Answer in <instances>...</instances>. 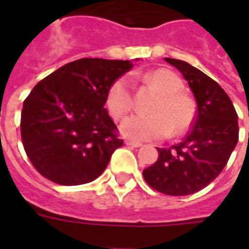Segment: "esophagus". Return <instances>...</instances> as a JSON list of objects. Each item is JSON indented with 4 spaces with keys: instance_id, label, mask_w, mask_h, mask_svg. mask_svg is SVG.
Returning <instances> with one entry per match:
<instances>
[{
    "instance_id": "obj_1",
    "label": "esophagus",
    "mask_w": 249,
    "mask_h": 249,
    "mask_svg": "<svg viewBox=\"0 0 249 249\" xmlns=\"http://www.w3.org/2000/svg\"><path fill=\"white\" fill-rule=\"evenodd\" d=\"M125 144H126V146H130V147H141V146H142V143H141V142H137V141H130V140L125 141Z\"/></svg>"
}]
</instances>
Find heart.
<instances>
[{
	"instance_id": "heart-1",
	"label": "heart",
	"mask_w": 249,
	"mask_h": 249,
	"mask_svg": "<svg viewBox=\"0 0 249 249\" xmlns=\"http://www.w3.org/2000/svg\"><path fill=\"white\" fill-rule=\"evenodd\" d=\"M143 80L155 86L160 98L150 108V115H133L121 124V133L136 141L161 138L169 134H182L191 126L195 117L193 99L182 93L183 81L166 68H156L144 73ZM106 105L113 120H121L134 106V89L129 76L115 80L107 91Z\"/></svg>"
}]
</instances>
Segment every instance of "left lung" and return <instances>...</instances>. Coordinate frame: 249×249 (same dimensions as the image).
<instances>
[{"instance_id":"8db88e82","label":"left lung","mask_w":249,"mask_h":249,"mask_svg":"<svg viewBox=\"0 0 249 249\" xmlns=\"http://www.w3.org/2000/svg\"><path fill=\"white\" fill-rule=\"evenodd\" d=\"M187 80L197 103L196 117L182 142L158 148L156 163L143 170L152 189L172 196L197 193L228 164L239 138L238 115L225 90L183 60L165 58Z\"/></svg>"}]
</instances>
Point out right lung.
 I'll return each mask as SVG.
<instances>
[{
  "label": "right lung",
  "instance_id": "add662e5",
  "mask_svg": "<svg viewBox=\"0 0 249 249\" xmlns=\"http://www.w3.org/2000/svg\"><path fill=\"white\" fill-rule=\"evenodd\" d=\"M129 60L83 58L41 80L25 98L20 134L25 154L41 176L58 185L94 181L123 146L105 108L115 80Z\"/></svg>",
  "mask_w": 249,
  "mask_h": 249
}]
</instances>
